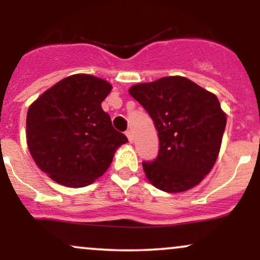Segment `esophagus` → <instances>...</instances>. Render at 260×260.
Returning a JSON list of instances; mask_svg holds the SVG:
<instances>
[{
  "instance_id": "1",
  "label": "esophagus",
  "mask_w": 260,
  "mask_h": 260,
  "mask_svg": "<svg viewBox=\"0 0 260 260\" xmlns=\"http://www.w3.org/2000/svg\"><path fill=\"white\" fill-rule=\"evenodd\" d=\"M126 136H127V138H128V140H129L131 143H133L134 142V136H133V132L131 129H128V131H126Z\"/></svg>"
}]
</instances>
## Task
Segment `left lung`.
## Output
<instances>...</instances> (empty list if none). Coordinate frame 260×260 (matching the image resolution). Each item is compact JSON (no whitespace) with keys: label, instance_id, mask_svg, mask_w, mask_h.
I'll use <instances>...</instances> for the list:
<instances>
[{"label":"left lung","instance_id":"1","mask_svg":"<svg viewBox=\"0 0 260 260\" xmlns=\"http://www.w3.org/2000/svg\"><path fill=\"white\" fill-rule=\"evenodd\" d=\"M154 121L159 153L143 161L150 183L169 193L190 189L215 164L226 116L214 94L184 77H164L129 89Z\"/></svg>","mask_w":260,"mask_h":260}]
</instances>
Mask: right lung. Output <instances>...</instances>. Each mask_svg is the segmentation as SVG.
<instances>
[{"instance_id": "add662e5", "label": "right lung", "mask_w": 260, "mask_h": 260, "mask_svg": "<svg viewBox=\"0 0 260 260\" xmlns=\"http://www.w3.org/2000/svg\"><path fill=\"white\" fill-rule=\"evenodd\" d=\"M110 91L106 80L73 74L29 107V151L41 171L57 183L74 188L92 183L111 165L116 149L128 142L101 107Z\"/></svg>"}]
</instances>
